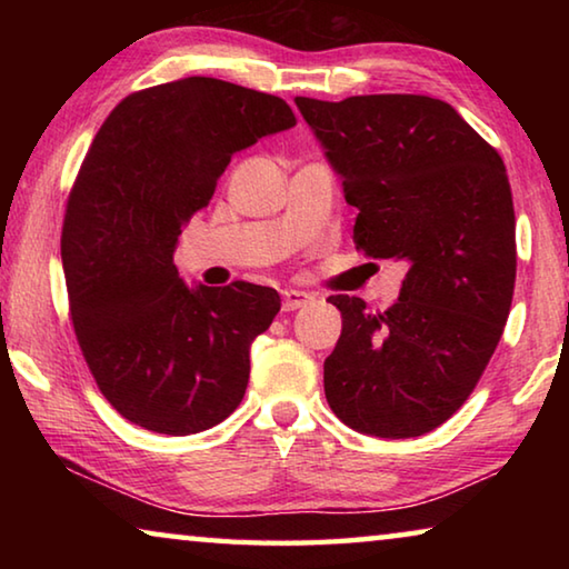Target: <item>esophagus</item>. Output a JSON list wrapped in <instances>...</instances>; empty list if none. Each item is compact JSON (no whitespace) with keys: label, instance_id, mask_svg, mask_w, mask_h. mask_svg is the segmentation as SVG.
<instances>
[{"label":"esophagus","instance_id":"obj_1","mask_svg":"<svg viewBox=\"0 0 569 569\" xmlns=\"http://www.w3.org/2000/svg\"><path fill=\"white\" fill-rule=\"evenodd\" d=\"M313 301L311 293L296 291V288H288L283 291V311H296V308H303Z\"/></svg>","mask_w":569,"mask_h":569}]
</instances>
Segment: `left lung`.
<instances>
[{"mask_svg":"<svg viewBox=\"0 0 569 569\" xmlns=\"http://www.w3.org/2000/svg\"><path fill=\"white\" fill-rule=\"evenodd\" d=\"M296 104L359 210L356 248L409 266L387 311L329 298L343 329L323 363L326 399L361 435L421 437L467 401L502 339L517 276L505 162L427 94Z\"/></svg>","mask_w":569,"mask_h":569,"instance_id":"1","label":"left lung"}]
</instances>
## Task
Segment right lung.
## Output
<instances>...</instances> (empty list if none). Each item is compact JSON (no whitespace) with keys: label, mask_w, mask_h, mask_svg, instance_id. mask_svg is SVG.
Here are the masks:
<instances>
[{"label":"right lung","mask_w":569,"mask_h":569,"mask_svg":"<svg viewBox=\"0 0 569 569\" xmlns=\"http://www.w3.org/2000/svg\"><path fill=\"white\" fill-rule=\"evenodd\" d=\"M293 124L276 94L186 77L128 94L94 134L67 200L62 268L84 361L138 427L198 435L243 399L250 343L281 296L246 281L190 288L172 253L233 152Z\"/></svg>","instance_id":"obj_1"}]
</instances>
